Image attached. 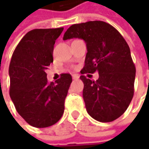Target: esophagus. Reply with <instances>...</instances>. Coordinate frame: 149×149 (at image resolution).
Returning <instances> with one entry per match:
<instances>
[{
	"label": "esophagus",
	"instance_id": "34e87169",
	"mask_svg": "<svg viewBox=\"0 0 149 149\" xmlns=\"http://www.w3.org/2000/svg\"><path fill=\"white\" fill-rule=\"evenodd\" d=\"M72 78H73V79H78L79 78V75L77 74H74L72 75Z\"/></svg>",
	"mask_w": 149,
	"mask_h": 149
}]
</instances>
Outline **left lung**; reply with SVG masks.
Instances as JSON below:
<instances>
[{
	"label": "left lung",
	"instance_id": "8db88e82",
	"mask_svg": "<svg viewBox=\"0 0 149 149\" xmlns=\"http://www.w3.org/2000/svg\"><path fill=\"white\" fill-rule=\"evenodd\" d=\"M83 39L87 46L82 74L99 72V79L80 76L87 112L97 121L107 123L128 109L134 93L136 69L130 49L121 34L101 20L72 25L63 40ZM90 75V74H89Z\"/></svg>",
	"mask_w": 149,
	"mask_h": 149
}]
</instances>
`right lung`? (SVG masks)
<instances>
[{"label": "right lung", "mask_w": 149, "mask_h": 149, "mask_svg": "<svg viewBox=\"0 0 149 149\" xmlns=\"http://www.w3.org/2000/svg\"><path fill=\"white\" fill-rule=\"evenodd\" d=\"M63 30L35 29L26 33L10 60V96L18 113L36 128L53 125L64 113L71 75L61 74L54 83H49L45 73L53 62L54 45Z\"/></svg>", "instance_id": "right-lung-1"}]
</instances>
